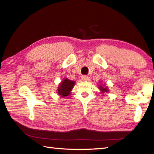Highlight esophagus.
Instances as JSON below:
<instances>
[{"label":"esophagus","mask_w":154,"mask_h":154,"mask_svg":"<svg viewBox=\"0 0 154 154\" xmlns=\"http://www.w3.org/2000/svg\"><path fill=\"white\" fill-rule=\"evenodd\" d=\"M82 80H88V79H89V77H88V76H87V75H83L82 76Z\"/></svg>","instance_id":"esophagus-1"}]
</instances>
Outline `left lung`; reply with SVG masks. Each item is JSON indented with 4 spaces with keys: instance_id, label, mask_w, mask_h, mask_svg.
I'll return each mask as SVG.
<instances>
[{
    "instance_id": "1",
    "label": "left lung",
    "mask_w": 154,
    "mask_h": 154,
    "mask_svg": "<svg viewBox=\"0 0 154 154\" xmlns=\"http://www.w3.org/2000/svg\"><path fill=\"white\" fill-rule=\"evenodd\" d=\"M100 87V90L102 91V92H106L107 91V89L105 88H103V87Z\"/></svg>"
}]
</instances>
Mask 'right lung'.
I'll use <instances>...</instances> for the list:
<instances>
[{"mask_svg": "<svg viewBox=\"0 0 154 154\" xmlns=\"http://www.w3.org/2000/svg\"><path fill=\"white\" fill-rule=\"evenodd\" d=\"M74 85V82L68 80L67 78H65L63 82L60 84V86L58 88V94L62 96H67L69 95L72 88Z\"/></svg>", "mask_w": 154, "mask_h": 154, "instance_id": "add662e5", "label": "right lung"}]
</instances>
